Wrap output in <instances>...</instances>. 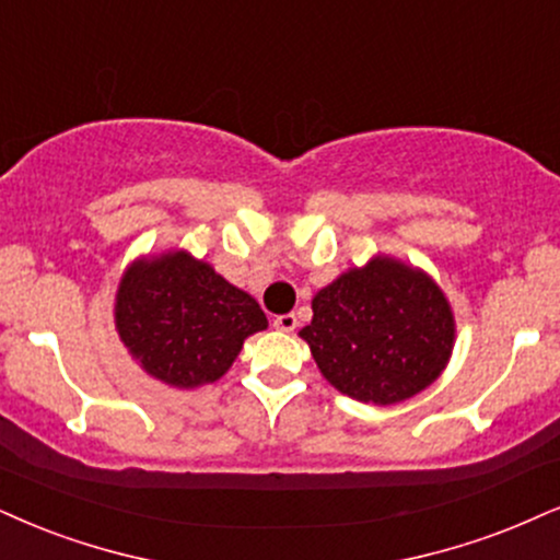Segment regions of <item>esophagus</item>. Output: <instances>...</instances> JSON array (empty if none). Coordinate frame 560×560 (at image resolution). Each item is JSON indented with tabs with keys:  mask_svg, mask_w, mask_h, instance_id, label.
I'll list each match as a JSON object with an SVG mask.
<instances>
[{
	"mask_svg": "<svg viewBox=\"0 0 560 560\" xmlns=\"http://www.w3.org/2000/svg\"><path fill=\"white\" fill-rule=\"evenodd\" d=\"M295 327H299V319H295V314L275 316V329H280V332H293Z\"/></svg>",
	"mask_w": 560,
	"mask_h": 560,
	"instance_id": "1",
	"label": "esophagus"
}]
</instances>
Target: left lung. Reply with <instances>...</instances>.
Here are the masks:
<instances>
[{"label": "left lung", "instance_id": "obj_1", "mask_svg": "<svg viewBox=\"0 0 560 560\" xmlns=\"http://www.w3.org/2000/svg\"><path fill=\"white\" fill-rule=\"evenodd\" d=\"M301 337L322 376L365 405H397L444 374L457 340L452 303L425 269L376 254L324 285Z\"/></svg>", "mask_w": 560, "mask_h": 560}]
</instances>
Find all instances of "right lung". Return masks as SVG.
I'll list each match as a JSON object with an SVG mask.
<instances>
[{"mask_svg":"<svg viewBox=\"0 0 560 560\" xmlns=\"http://www.w3.org/2000/svg\"><path fill=\"white\" fill-rule=\"evenodd\" d=\"M114 324L132 361L174 389L218 382L267 316L246 291L186 248L148 254L124 269Z\"/></svg>","mask_w":560,"mask_h":560,"instance_id":"right-lung-1","label":"right lung"}]
</instances>
